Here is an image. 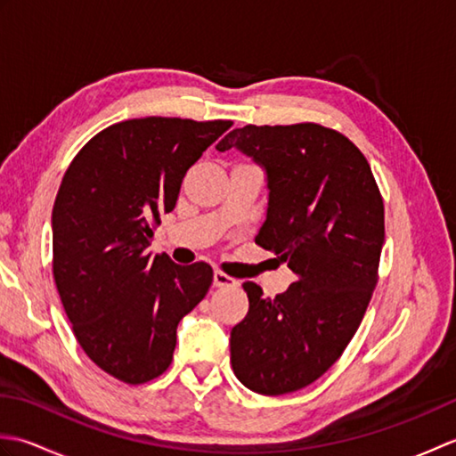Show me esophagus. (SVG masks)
I'll use <instances>...</instances> for the list:
<instances>
[{
  "label": "esophagus",
  "instance_id": "1",
  "mask_svg": "<svg viewBox=\"0 0 456 456\" xmlns=\"http://www.w3.org/2000/svg\"><path fill=\"white\" fill-rule=\"evenodd\" d=\"M239 282L235 278H231V276H227L225 273H221V270H216V273H213V286L216 288H231V286H237Z\"/></svg>",
  "mask_w": 456,
  "mask_h": 456
}]
</instances>
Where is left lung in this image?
Instances as JSON below:
<instances>
[{"label":"left lung","mask_w":456,"mask_h":456,"mask_svg":"<svg viewBox=\"0 0 456 456\" xmlns=\"http://www.w3.org/2000/svg\"><path fill=\"white\" fill-rule=\"evenodd\" d=\"M237 149L266 174V219L256 243L297 276L265 297L245 282L248 314L231 331V366L248 390L305 388L333 366L361 325L378 282L384 203L362 152L315 123L233 129Z\"/></svg>","instance_id":"8db88e82"}]
</instances>
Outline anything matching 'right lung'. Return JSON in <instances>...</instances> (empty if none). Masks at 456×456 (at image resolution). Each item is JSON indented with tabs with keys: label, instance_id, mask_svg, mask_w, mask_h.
<instances>
[{
	"label": "right lung",
	"instance_id": "1",
	"mask_svg": "<svg viewBox=\"0 0 456 456\" xmlns=\"http://www.w3.org/2000/svg\"><path fill=\"white\" fill-rule=\"evenodd\" d=\"M231 121L144 118L115 123L68 167L53 208V273L84 353L121 382L172 362L176 329L213 282L206 263L149 250L183 174Z\"/></svg>",
	"mask_w": 456,
	"mask_h": 456
}]
</instances>
